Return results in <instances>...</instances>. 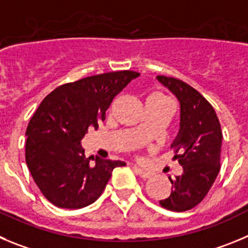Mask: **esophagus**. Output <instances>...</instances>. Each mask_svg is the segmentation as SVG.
<instances>
[{"label":"esophagus","instance_id":"34e87169","mask_svg":"<svg viewBox=\"0 0 248 248\" xmlns=\"http://www.w3.org/2000/svg\"><path fill=\"white\" fill-rule=\"evenodd\" d=\"M133 171L137 173L138 176L142 177V179H149V177L153 176V173L150 172V171L144 170V169L142 168H138V166H133Z\"/></svg>","mask_w":248,"mask_h":248}]
</instances>
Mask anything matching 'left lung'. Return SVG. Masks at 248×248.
Masks as SVG:
<instances>
[{
    "mask_svg": "<svg viewBox=\"0 0 248 248\" xmlns=\"http://www.w3.org/2000/svg\"><path fill=\"white\" fill-rule=\"evenodd\" d=\"M180 103V129L171 148L184 172L175 179L171 193L160 205L172 212H186L207 196L220 170V122L204 96L187 83L172 77L158 76Z\"/></svg>",
    "mask_w": 248,
    "mask_h": 248,
    "instance_id": "obj_1",
    "label": "left lung"
}]
</instances>
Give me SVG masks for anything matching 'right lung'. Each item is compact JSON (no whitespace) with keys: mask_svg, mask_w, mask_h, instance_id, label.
Here are the masks:
<instances>
[{"mask_svg":"<svg viewBox=\"0 0 248 248\" xmlns=\"http://www.w3.org/2000/svg\"><path fill=\"white\" fill-rule=\"evenodd\" d=\"M140 76L119 71L60 85L39 105L28 124L25 161L46 200L59 208L79 209L95 202L112 170L126 163L87 158L82 140L98 128L113 98Z\"/></svg>","mask_w":248,"mask_h":248,"instance_id":"obj_1","label":"right lung"}]
</instances>
